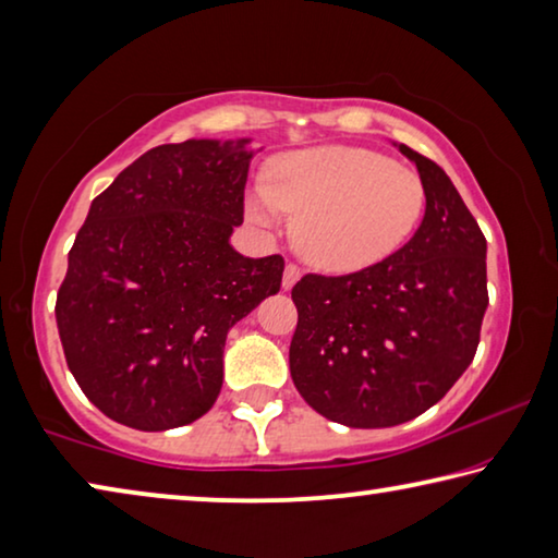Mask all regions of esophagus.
Wrapping results in <instances>:
<instances>
[{
    "instance_id": "34e87169",
    "label": "esophagus",
    "mask_w": 558,
    "mask_h": 558,
    "mask_svg": "<svg viewBox=\"0 0 558 558\" xmlns=\"http://www.w3.org/2000/svg\"><path fill=\"white\" fill-rule=\"evenodd\" d=\"M300 276H302L300 266H295V263H288V266H286V272H282V288L290 290V288L295 286V282L300 280Z\"/></svg>"
}]
</instances>
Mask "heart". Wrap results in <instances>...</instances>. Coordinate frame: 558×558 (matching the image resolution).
<instances>
[{"label": "heart", "mask_w": 558, "mask_h": 558, "mask_svg": "<svg viewBox=\"0 0 558 558\" xmlns=\"http://www.w3.org/2000/svg\"><path fill=\"white\" fill-rule=\"evenodd\" d=\"M295 214L300 256L327 272H356L393 256L426 211L421 177L364 147H317L282 157L248 199L263 226Z\"/></svg>", "instance_id": "heart-1"}]
</instances>
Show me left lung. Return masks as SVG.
<instances>
[{"label":"left lung","instance_id":"obj_1","mask_svg":"<svg viewBox=\"0 0 558 558\" xmlns=\"http://www.w3.org/2000/svg\"><path fill=\"white\" fill-rule=\"evenodd\" d=\"M426 186L413 239L372 268L292 288L290 374L317 413L389 428L428 411L468 369L487 310V241L450 177L401 145Z\"/></svg>","mask_w":558,"mask_h":558}]
</instances>
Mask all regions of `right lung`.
<instances>
[{
	"mask_svg": "<svg viewBox=\"0 0 558 558\" xmlns=\"http://www.w3.org/2000/svg\"><path fill=\"white\" fill-rule=\"evenodd\" d=\"M248 140L153 147L90 204L56 298L65 364L90 403L137 430L179 428L211 409L223 347L276 295L282 256L245 258Z\"/></svg>",
	"mask_w": 558,
	"mask_h": 558,
	"instance_id": "1",
	"label": "right lung"
}]
</instances>
